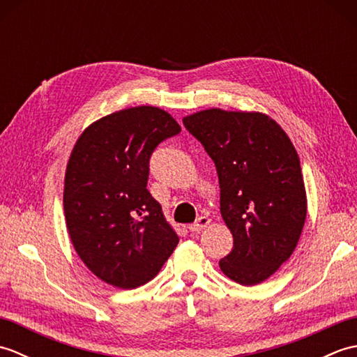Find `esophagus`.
<instances>
[{"instance_id": "obj_1", "label": "esophagus", "mask_w": 357, "mask_h": 357, "mask_svg": "<svg viewBox=\"0 0 357 357\" xmlns=\"http://www.w3.org/2000/svg\"><path fill=\"white\" fill-rule=\"evenodd\" d=\"M208 224H210V219L207 216H199L195 221V224H192L190 227H188V230H190L192 233H199L201 230L206 229Z\"/></svg>"}]
</instances>
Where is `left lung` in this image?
<instances>
[{
    "mask_svg": "<svg viewBox=\"0 0 357 357\" xmlns=\"http://www.w3.org/2000/svg\"><path fill=\"white\" fill-rule=\"evenodd\" d=\"M216 165L233 250L219 261L241 285L268 279L294 252L307 216L299 156L264 113L210 109L183 119Z\"/></svg>",
    "mask_w": 357,
    "mask_h": 357,
    "instance_id": "8db88e82",
    "label": "left lung"
}]
</instances>
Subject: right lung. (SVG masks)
Listing matches in <instances>:
<instances>
[{"label": "right lung", "mask_w": 357, "mask_h": 357, "mask_svg": "<svg viewBox=\"0 0 357 357\" xmlns=\"http://www.w3.org/2000/svg\"><path fill=\"white\" fill-rule=\"evenodd\" d=\"M181 132L169 113L141 105L89 126L64 179L72 244L104 282L130 290L153 279L178 245L161 204L147 190L153 150Z\"/></svg>", "instance_id": "add662e5"}]
</instances>
